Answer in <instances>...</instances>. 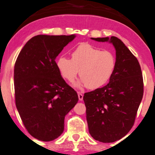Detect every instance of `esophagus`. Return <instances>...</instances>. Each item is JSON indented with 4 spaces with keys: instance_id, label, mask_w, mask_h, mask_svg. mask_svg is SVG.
<instances>
[{
    "instance_id": "obj_1",
    "label": "esophagus",
    "mask_w": 155,
    "mask_h": 155,
    "mask_svg": "<svg viewBox=\"0 0 155 155\" xmlns=\"http://www.w3.org/2000/svg\"><path fill=\"white\" fill-rule=\"evenodd\" d=\"M78 98H79L80 100H82L83 99V94H82V92H78Z\"/></svg>"
}]
</instances>
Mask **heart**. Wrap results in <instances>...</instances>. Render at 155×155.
Masks as SVG:
<instances>
[{
  "mask_svg": "<svg viewBox=\"0 0 155 155\" xmlns=\"http://www.w3.org/2000/svg\"><path fill=\"white\" fill-rule=\"evenodd\" d=\"M63 77L73 82L78 73L81 78L78 85H85L95 89L107 82L116 68V58L110 51H101L88 43L78 46L71 53V59L60 56L56 61Z\"/></svg>",
  "mask_w": 155,
  "mask_h": 155,
  "instance_id": "1",
  "label": "heart"
}]
</instances>
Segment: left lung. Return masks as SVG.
I'll return each instance as SVG.
<instances>
[{"mask_svg": "<svg viewBox=\"0 0 155 155\" xmlns=\"http://www.w3.org/2000/svg\"><path fill=\"white\" fill-rule=\"evenodd\" d=\"M91 39L109 42L116 51V68L109 83L83 96L90 135L109 143L121 139L133 126L143 96V78L137 59L121 40L114 36Z\"/></svg>", "mask_w": 155, "mask_h": 155, "instance_id": "obj_1", "label": "left lung"}]
</instances>
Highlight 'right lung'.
<instances>
[{"label":"right lung","mask_w":155,"mask_h":155,"mask_svg":"<svg viewBox=\"0 0 155 155\" xmlns=\"http://www.w3.org/2000/svg\"><path fill=\"white\" fill-rule=\"evenodd\" d=\"M75 38L34 36L15 61L16 107L28 132L41 141H52L63 133L65 115L78 101L77 92L63 80L55 63L56 57Z\"/></svg>","instance_id":"right-lung-1"}]
</instances>
